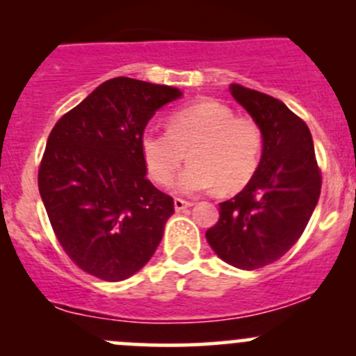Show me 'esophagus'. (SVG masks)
I'll return each mask as SVG.
<instances>
[{
  "mask_svg": "<svg viewBox=\"0 0 356 356\" xmlns=\"http://www.w3.org/2000/svg\"><path fill=\"white\" fill-rule=\"evenodd\" d=\"M174 207H175V211H182V210H184V208L193 207V201L182 200V198H175L174 200Z\"/></svg>",
  "mask_w": 356,
  "mask_h": 356,
  "instance_id": "obj_1",
  "label": "esophagus"
}]
</instances>
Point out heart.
Wrapping results in <instances>:
<instances>
[{"label": "heart", "mask_w": 356, "mask_h": 356, "mask_svg": "<svg viewBox=\"0 0 356 356\" xmlns=\"http://www.w3.org/2000/svg\"><path fill=\"white\" fill-rule=\"evenodd\" d=\"M261 131L251 118L236 117L213 99L175 110L168 129L148 127L141 136V155L152 179L168 186L189 149L191 163L181 172L175 188L200 193L220 186L238 191L257 172L261 155Z\"/></svg>", "instance_id": "heart-1"}]
</instances>
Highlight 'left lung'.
Masks as SVG:
<instances>
[{"mask_svg":"<svg viewBox=\"0 0 356 356\" xmlns=\"http://www.w3.org/2000/svg\"><path fill=\"white\" fill-rule=\"evenodd\" d=\"M231 95L260 127L264 152L246 188L220 203L218 222L204 236L225 264L254 270L279 260L303 234L322 174L310 129L281 99L239 84Z\"/></svg>","mask_w":356,"mask_h":356,"instance_id":"obj_1","label":"left lung"}]
</instances>
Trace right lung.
I'll return each instance as SVG.
<instances>
[{
  "instance_id": "right-lung-1",
  "label": "right lung",
  "mask_w": 356,
  "mask_h": 356,
  "mask_svg": "<svg viewBox=\"0 0 356 356\" xmlns=\"http://www.w3.org/2000/svg\"><path fill=\"white\" fill-rule=\"evenodd\" d=\"M170 86L103 82L49 132L38 184L56 239L81 270L117 282L141 270L163 238L174 200L146 177L141 136Z\"/></svg>"
}]
</instances>
